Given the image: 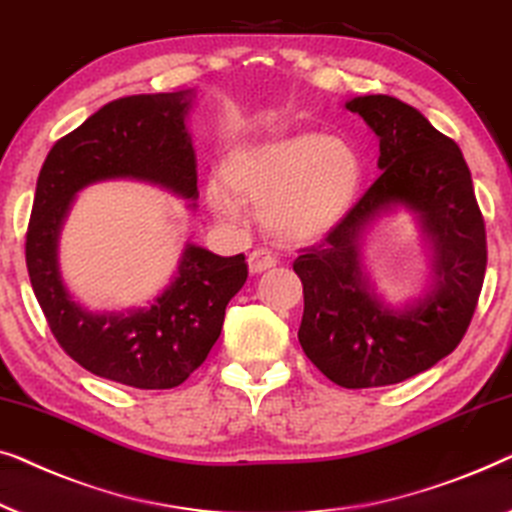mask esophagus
Masks as SVG:
<instances>
[{
  "label": "esophagus",
  "mask_w": 512,
  "mask_h": 512,
  "mask_svg": "<svg viewBox=\"0 0 512 512\" xmlns=\"http://www.w3.org/2000/svg\"><path fill=\"white\" fill-rule=\"evenodd\" d=\"M276 266V257L266 253V250H253L248 257V269L250 273H264Z\"/></svg>",
  "instance_id": "obj_1"
}]
</instances>
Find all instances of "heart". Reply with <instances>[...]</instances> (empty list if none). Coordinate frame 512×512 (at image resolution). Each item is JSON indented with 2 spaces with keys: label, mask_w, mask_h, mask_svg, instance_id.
I'll use <instances>...</instances> for the list:
<instances>
[{
  "label": "heart",
  "mask_w": 512,
  "mask_h": 512,
  "mask_svg": "<svg viewBox=\"0 0 512 512\" xmlns=\"http://www.w3.org/2000/svg\"><path fill=\"white\" fill-rule=\"evenodd\" d=\"M222 181L236 197L259 206V227L280 246H311L334 232L355 206L364 164L350 143L322 132H292L232 148ZM208 204L222 218L239 215V201L220 183Z\"/></svg>",
  "instance_id": "1"
}]
</instances>
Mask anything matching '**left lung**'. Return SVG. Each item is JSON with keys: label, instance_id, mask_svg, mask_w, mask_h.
Returning a JSON list of instances; mask_svg holds the SVG:
<instances>
[{"label": "left lung", "instance_id": "left-lung-1", "mask_svg": "<svg viewBox=\"0 0 512 512\" xmlns=\"http://www.w3.org/2000/svg\"><path fill=\"white\" fill-rule=\"evenodd\" d=\"M345 109L378 136L383 174L320 246L294 259V271L304 285L306 357L336 385L362 390L413 378L457 348L485 280L487 241L455 141L401 99L352 97ZM399 207L416 215L428 241L432 283L417 300L392 307L372 287L361 248Z\"/></svg>", "mask_w": 512, "mask_h": 512}]
</instances>
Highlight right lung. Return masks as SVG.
<instances>
[{
  "instance_id": "right-lung-1",
  "label": "right lung",
  "mask_w": 512,
  "mask_h": 512,
  "mask_svg": "<svg viewBox=\"0 0 512 512\" xmlns=\"http://www.w3.org/2000/svg\"><path fill=\"white\" fill-rule=\"evenodd\" d=\"M194 97L197 90L132 95L92 113L50 148L27 227V271L57 343L95 376L139 390H171L201 366L246 283V255L187 243L176 276L148 306L88 311L64 285L60 232L76 194L104 181L150 183L197 206V157L185 127Z\"/></svg>"
}]
</instances>
